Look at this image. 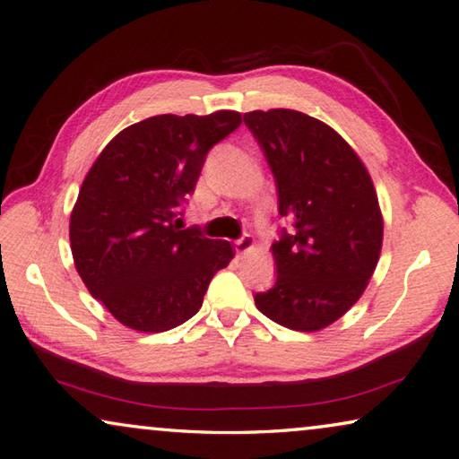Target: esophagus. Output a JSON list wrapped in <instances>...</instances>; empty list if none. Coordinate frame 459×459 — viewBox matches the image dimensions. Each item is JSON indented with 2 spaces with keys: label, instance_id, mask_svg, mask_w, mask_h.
I'll list each match as a JSON object with an SVG mask.
<instances>
[{
  "label": "esophagus",
  "instance_id": "esophagus-1",
  "mask_svg": "<svg viewBox=\"0 0 459 459\" xmlns=\"http://www.w3.org/2000/svg\"><path fill=\"white\" fill-rule=\"evenodd\" d=\"M254 246H256V242H254L252 236H244L239 238L236 242V252L239 254V256H244V254H248L254 250Z\"/></svg>",
  "mask_w": 459,
  "mask_h": 459
}]
</instances>
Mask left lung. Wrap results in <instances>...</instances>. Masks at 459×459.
Instances as JSON below:
<instances>
[{
	"label": "left lung",
	"instance_id": "left-lung-1",
	"mask_svg": "<svg viewBox=\"0 0 459 459\" xmlns=\"http://www.w3.org/2000/svg\"><path fill=\"white\" fill-rule=\"evenodd\" d=\"M244 123L269 161L281 217L271 246L277 281L254 303L281 326L316 333L355 306L376 271L384 217L368 168L338 133L291 108L252 110Z\"/></svg>",
	"mask_w": 459,
	"mask_h": 459
}]
</instances>
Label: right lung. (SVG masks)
Instances as JSON below:
<instances>
[{"instance_id": "add662e5", "label": "right lung", "mask_w": 459, "mask_h": 459, "mask_svg": "<svg viewBox=\"0 0 459 459\" xmlns=\"http://www.w3.org/2000/svg\"><path fill=\"white\" fill-rule=\"evenodd\" d=\"M242 123L236 110L158 115L108 141L82 182L69 242L83 285L126 328L166 333L199 312L234 246L182 230L207 152Z\"/></svg>"}]
</instances>
